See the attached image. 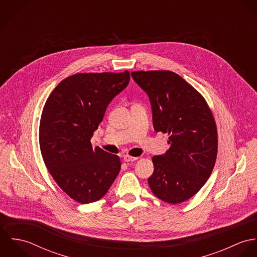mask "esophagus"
I'll list each match as a JSON object with an SVG mask.
<instances>
[{
    "instance_id": "obj_1",
    "label": "esophagus",
    "mask_w": 257,
    "mask_h": 257,
    "mask_svg": "<svg viewBox=\"0 0 257 257\" xmlns=\"http://www.w3.org/2000/svg\"><path fill=\"white\" fill-rule=\"evenodd\" d=\"M138 159V157H133L130 155H123V160L125 162H131V161H136Z\"/></svg>"
}]
</instances>
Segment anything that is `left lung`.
<instances>
[{"label":"left lung","instance_id":"1","mask_svg":"<svg viewBox=\"0 0 257 257\" xmlns=\"http://www.w3.org/2000/svg\"><path fill=\"white\" fill-rule=\"evenodd\" d=\"M132 77L146 92L156 133L169 135V149L152 157V193L169 204L193 197L207 182L218 152L217 125L203 96L171 71H135Z\"/></svg>","mask_w":257,"mask_h":257}]
</instances>
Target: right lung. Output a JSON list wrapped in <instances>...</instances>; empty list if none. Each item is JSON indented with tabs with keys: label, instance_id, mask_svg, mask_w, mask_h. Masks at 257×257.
Returning a JSON list of instances; mask_svg holds the SVG:
<instances>
[{
	"label": "right lung",
	"instance_id": "right-lung-1",
	"mask_svg": "<svg viewBox=\"0 0 257 257\" xmlns=\"http://www.w3.org/2000/svg\"><path fill=\"white\" fill-rule=\"evenodd\" d=\"M130 72L78 73L49 95L40 117L39 146L57 185L80 204L104 197L120 170L117 155L90 143L110 101L130 83Z\"/></svg>",
	"mask_w": 257,
	"mask_h": 257
}]
</instances>
